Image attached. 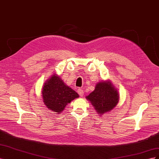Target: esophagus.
<instances>
[{
    "label": "esophagus",
    "mask_w": 159,
    "mask_h": 159,
    "mask_svg": "<svg viewBox=\"0 0 159 159\" xmlns=\"http://www.w3.org/2000/svg\"><path fill=\"white\" fill-rule=\"evenodd\" d=\"M78 93L80 96H83L84 94V91L82 89H78Z\"/></svg>",
    "instance_id": "esophagus-1"
}]
</instances>
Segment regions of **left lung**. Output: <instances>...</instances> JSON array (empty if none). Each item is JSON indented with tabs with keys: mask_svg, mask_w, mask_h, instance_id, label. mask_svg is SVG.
Segmentation results:
<instances>
[{
	"mask_svg": "<svg viewBox=\"0 0 159 159\" xmlns=\"http://www.w3.org/2000/svg\"><path fill=\"white\" fill-rule=\"evenodd\" d=\"M93 105L99 114H103L113 109L119 101V95L112 84L108 81L99 82L95 90L86 97Z\"/></svg>",
	"mask_w": 159,
	"mask_h": 159,
	"instance_id": "obj_1",
	"label": "left lung"
}]
</instances>
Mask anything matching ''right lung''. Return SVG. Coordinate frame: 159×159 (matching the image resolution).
<instances>
[{"instance_id": "right-lung-1", "label": "right lung", "mask_w": 159, "mask_h": 159, "mask_svg": "<svg viewBox=\"0 0 159 159\" xmlns=\"http://www.w3.org/2000/svg\"><path fill=\"white\" fill-rule=\"evenodd\" d=\"M78 97L79 95L56 75H53L47 80L42 88V98L45 105L56 113H60L67 104Z\"/></svg>"}]
</instances>
